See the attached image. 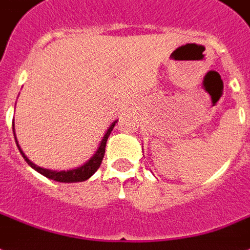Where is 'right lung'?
Segmentation results:
<instances>
[{
  "instance_id": "add662e5",
  "label": "right lung",
  "mask_w": 250,
  "mask_h": 250,
  "mask_svg": "<svg viewBox=\"0 0 250 250\" xmlns=\"http://www.w3.org/2000/svg\"><path fill=\"white\" fill-rule=\"evenodd\" d=\"M116 123H117V121H115V123L112 124L111 126H109V129H108L105 135H104L103 139H102L100 146H99V148L94 154V156H92V158H91L86 164H83V166L75 168V169H71V171L57 172V171H51V169H44V168L42 167H38V166H35L32 162H30L28 158L23 154V151L21 150L19 145H18V148L27 163L30 164L35 171H38L39 173H42V176H45V177H48V179H51V180H55V181H60V183H79V181H84V180L90 179L91 176L94 175L95 172L98 171V168L100 167L102 160H103L104 158V154H105V145H107V139L108 137H109V134H111L112 129H113ZM13 130H14V124H13ZM15 142H17V138H15Z\"/></svg>"
}]
</instances>
